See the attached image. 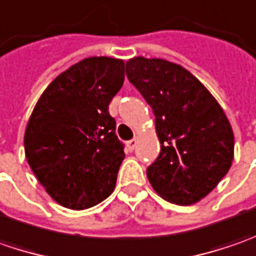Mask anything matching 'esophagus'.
<instances>
[{
  "instance_id": "1",
  "label": "esophagus",
  "mask_w": 256,
  "mask_h": 256,
  "mask_svg": "<svg viewBox=\"0 0 256 256\" xmlns=\"http://www.w3.org/2000/svg\"><path fill=\"white\" fill-rule=\"evenodd\" d=\"M136 144H138V139H132L128 142V152H133L134 148H136Z\"/></svg>"
}]
</instances>
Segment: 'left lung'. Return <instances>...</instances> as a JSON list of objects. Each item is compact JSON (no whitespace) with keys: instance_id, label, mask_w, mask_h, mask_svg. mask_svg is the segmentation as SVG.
<instances>
[{"instance_id":"8db88e82","label":"left lung","mask_w":256,"mask_h":256,"mask_svg":"<svg viewBox=\"0 0 256 256\" xmlns=\"http://www.w3.org/2000/svg\"><path fill=\"white\" fill-rule=\"evenodd\" d=\"M126 74L152 107L160 142L148 168L156 194L192 205L210 194L234 160V132L224 108L192 72L179 64L134 57Z\"/></svg>"}]
</instances>
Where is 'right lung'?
<instances>
[{
	"label": "right lung",
	"mask_w": 256,
	"mask_h": 256,
	"mask_svg": "<svg viewBox=\"0 0 256 256\" xmlns=\"http://www.w3.org/2000/svg\"><path fill=\"white\" fill-rule=\"evenodd\" d=\"M123 82V60L84 58L48 84L30 116L28 164L64 208H92L114 190L124 152L108 104Z\"/></svg>",
	"instance_id": "1"
}]
</instances>
